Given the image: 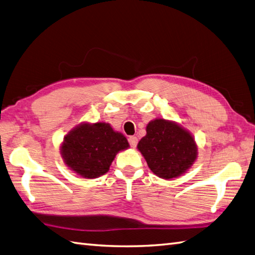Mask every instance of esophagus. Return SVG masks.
<instances>
[{"label": "esophagus", "mask_w": 255, "mask_h": 255, "mask_svg": "<svg viewBox=\"0 0 255 255\" xmlns=\"http://www.w3.org/2000/svg\"><path fill=\"white\" fill-rule=\"evenodd\" d=\"M128 142L129 144L131 147H135L137 146V143H138V138L137 137H133V135H131V137L128 138Z\"/></svg>", "instance_id": "esophagus-1"}]
</instances>
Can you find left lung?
<instances>
[{
    "mask_svg": "<svg viewBox=\"0 0 255 255\" xmlns=\"http://www.w3.org/2000/svg\"><path fill=\"white\" fill-rule=\"evenodd\" d=\"M145 130L137 147L159 178H177L192 166L198 157V146L187 129L175 122L155 118Z\"/></svg>",
    "mask_w": 255,
    "mask_h": 255,
    "instance_id": "left-lung-1",
    "label": "left lung"
}]
</instances>
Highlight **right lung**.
Masks as SVG:
<instances>
[{"label": "right lung", "instance_id": "right-lung-1", "mask_svg": "<svg viewBox=\"0 0 255 255\" xmlns=\"http://www.w3.org/2000/svg\"><path fill=\"white\" fill-rule=\"evenodd\" d=\"M129 143L109 123H81L65 135L61 154L68 169L87 179L106 174L118 152Z\"/></svg>", "mask_w": 255, "mask_h": 255}]
</instances>
